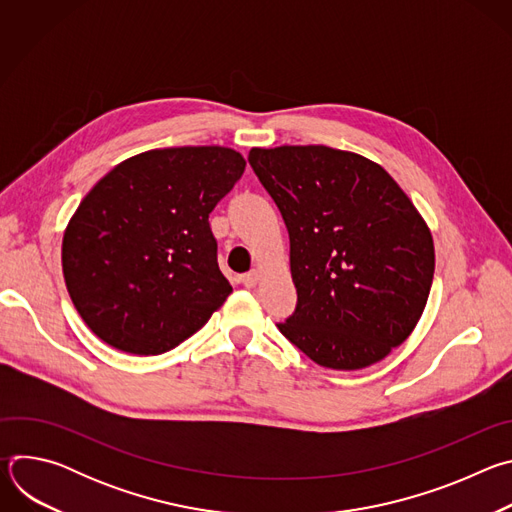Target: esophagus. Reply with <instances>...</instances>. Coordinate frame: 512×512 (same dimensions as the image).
Returning <instances> with one entry per match:
<instances>
[{
    "mask_svg": "<svg viewBox=\"0 0 512 512\" xmlns=\"http://www.w3.org/2000/svg\"><path fill=\"white\" fill-rule=\"evenodd\" d=\"M241 281H243V285H245V287H255V285H257V281H259V273L253 269V271L245 273V275L241 277Z\"/></svg>",
    "mask_w": 512,
    "mask_h": 512,
    "instance_id": "34e87169",
    "label": "esophagus"
}]
</instances>
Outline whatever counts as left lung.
<instances>
[{"mask_svg": "<svg viewBox=\"0 0 512 512\" xmlns=\"http://www.w3.org/2000/svg\"><path fill=\"white\" fill-rule=\"evenodd\" d=\"M287 233L298 304L279 332L320 367L383 360L419 322L433 281L427 225L375 162L326 145L249 152Z\"/></svg>", "mask_w": 512, "mask_h": 512, "instance_id": "1", "label": "left lung"}]
</instances>
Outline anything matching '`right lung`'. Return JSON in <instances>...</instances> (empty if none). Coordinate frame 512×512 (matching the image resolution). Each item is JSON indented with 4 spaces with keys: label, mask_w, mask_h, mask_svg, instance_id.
<instances>
[{
    "label": "right lung",
    "mask_w": 512,
    "mask_h": 512,
    "mask_svg": "<svg viewBox=\"0 0 512 512\" xmlns=\"http://www.w3.org/2000/svg\"><path fill=\"white\" fill-rule=\"evenodd\" d=\"M245 172L221 145L150 150L83 198L62 239L72 304L109 346L162 354L198 332L233 291L208 214Z\"/></svg>",
    "instance_id": "obj_1"
}]
</instances>
